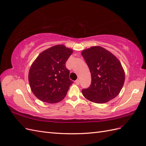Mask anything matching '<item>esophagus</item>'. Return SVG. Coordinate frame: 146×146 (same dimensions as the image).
Segmentation results:
<instances>
[{
  "label": "esophagus",
  "instance_id": "1",
  "mask_svg": "<svg viewBox=\"0 0 146 146\" xmlns=\"http://www.w3.org/2000/svg\"><path fill=\"white\" fill-rule=\"evenodd\" d=\"M80 80H76L75 81V83H76V84H77V85H79L80 84Z\"/></svg>",
  "mask_w": 146,
  "mask_h": 146
}]
</instances>
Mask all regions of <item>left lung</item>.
<instances>
[{
	"label": "left lung",
	"mask_w": 146,
	"mask_h": 146,
	"mask_svg": "<svg viewBox=\"0 0 146 146\" xmlns=\"http://www.w3.org/2000/svg\"><path fill=\"white\" fill-rule=\"evenodd\" d=\"M91 74V84L82 90L86 99L103 104L116 98L125 80L124 70L119 60L100 46H92L81 52Z\"/></svg>",
	"instance_id": "1"
}]
</instances>
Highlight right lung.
Wrapping results in <instances>:
<instances>
[{
    "instance_id": "add662e5",
    "label": "right lung",
    "mask_w": 146,
    "mask_h": 146,
    "mask_svg": "<svg viewBox=\"0 0 146 146\" xmlns=\"http://www.w3.org/2000/svg\"><path fill=\"white\" fill-rule=\"evenodd\" d=\"M73 50L56 45L37 56L30 67L28 81L33 94L41 101L54 104L61 101L73 82L65 63Z\"/></svg>"
}]
</instances>
